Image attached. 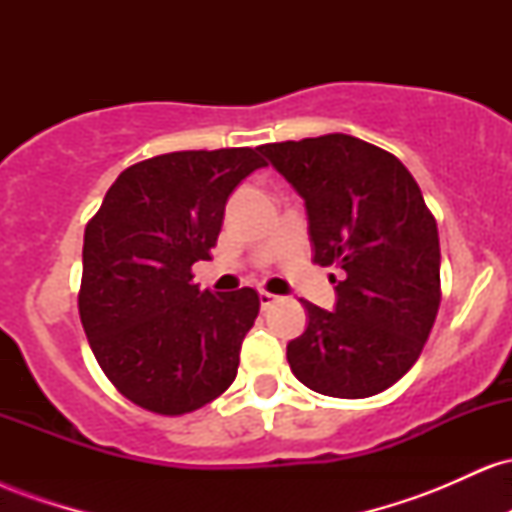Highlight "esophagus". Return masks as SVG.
I'll list each match as a JSON object with an SVG mask.
<instances>
[{
  "instance_id": "esophagus-1",
  "label": "esophagus",
  "mask_w": 512,
  "mask_h": 512,
  "mask_svg": "<svg viewBox=\"0 0 512 512\" xmlns=\"http://www.w3.org/2000/svg\"><path fill=\"white\" fill-rule=\"evenodd\" d=\"M274 301H276L274 293H269V291L260 289V305H262V308H269V305H272Z\"/></svg>"
}]
</instances>
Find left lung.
I'll return each mask as SVG.
<instances>
[{
  "mask_svg": "<svg viewBox=\"0 0 512 512\" xmlns=\"http://www.w3.org/2000/svg\"><path fill=\"white\" fill-rule=\"evenodd\" d=\"M305 199L313 262L337 267L334 313L310 301L286 346L298 380L327 397L363 399L395 385L424 351L440 305V243L431 209L390 151L351 134L262 144Z\"/></svg>",
  "mask_w": 512,
  "mask_h": 512,
  "instance_id": "8db88e82",
  "label": "left lung"
}]
</instances>
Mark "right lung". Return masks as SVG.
<instances>
[{
  "label": "right lung",
  "instance_id": "right-lung-1",
  "mask_svg": "<svg viewBox=\"0 0 512 512\" xmlns=\"http://www.w3.org/2000/svg\"><path fill=\"white\" fill-rule=\"evenodd\" d=\"M257 149L173 151L134 163L86 223L81 325L98 366L146 411L182 416L231 387L240 344L260 313L255 289L199 291L226 199Z\"/></svg>",
  "mask_w": 512,
  "mask_h": 512
}]
</instances>
